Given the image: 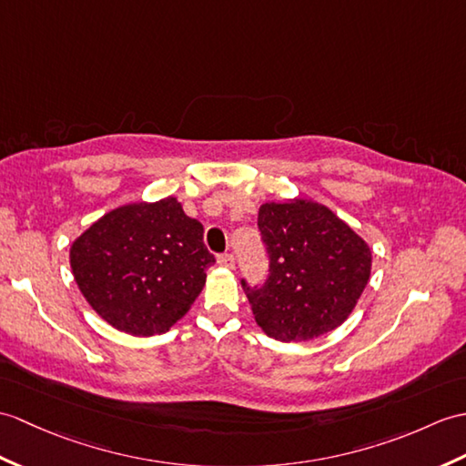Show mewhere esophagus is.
I'll use <instances>...</instances> for the list:
<instances>
[{"mask_svg":"<svg viewBox=\"0 0 466 466\" xmlns=\"http://www.w3.org/2000/svg\"><path fill=\"white\" fill-rule=\"evenodd\" d=\"M218 264H220L222 268L232 269V268H234V256H232V254H222V256H218Z\"/></svg>","mask_w":466,"mask_h":466,"instance_id":"1","label":"esophagus"}]
</instances>
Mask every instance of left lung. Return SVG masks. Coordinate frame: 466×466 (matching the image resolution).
<instances>
[{"label": "left lung", "mask_w": 466, "mask_h": 466, "mask_svg": "<svg viewBox=\"0 0 466 466\" xmlns=\"http://www.w3.org/2000/svg\"><path fill=\"white\" fill-rule=\"evenodd\" d=\"M258 228L269 256L262 288L242 286L262 331L308 341L350 318L371 276V248L328 207L306 198L266 202Z\"/></svg>", "instance_id": "8db88e82"}]
</instances>
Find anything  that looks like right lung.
Instances as JSON below:
<instances>
[{
  "label": "right lung",
  "mask_w": 466,
  "mask_h": 466,
  "mask_svg": "<svg viewBox=\"0 0 466 466\" xmlns=\"http://www.w3.org/2000/svg\"><path fill=\"white\" fill-rule=\"evenodd\" d=\"M175 197L133 202L93 222L69 250L83 298L118 331L157 335L190 309L216 259Z\"/></svg>",
  "instance_id": "add662e5"
}]
</instances>
